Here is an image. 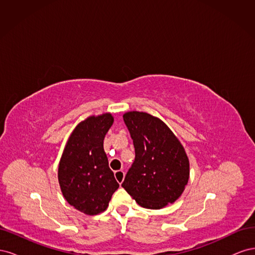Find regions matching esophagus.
Segmentation results:
<instances>
[{"mask_svg":"<svg viewBox=\"0 0 255 255\" xmlns=\"http://www.w3.org/2000/svg\"><path fill=\"white\" fill-rule=\"evenodd\" d=\"M115 177H116V180H117V182H118L119 184H122L123 180H125V172H123L122 170L116 171V172H115Z\"/></svg>","mask_w":255,"mask_h":255,"instance_id":"esophagus-1","label":"esophagus"}]
</instances>
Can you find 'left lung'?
<instances>
[{"instance_id":"left-lung-1","label":"left lung","mask_w":255,"mask_h":255,"mask_svg":"<svg viewBox=\"0 0 255 255\" xmlns=\"http://www.w3.org/2000/svg\"><path fill=\"white\" fill-rule=\"evenodd\" d=\"M133 139L135 160L122 187L142 207L159 210L179 199L189 179L182 143L160 119L146 113L123 115Z\"/></svg>"}]
</instances>
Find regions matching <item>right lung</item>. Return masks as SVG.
Here are the masks:
<instances>
[{"instance_id":"right-lung-1","label":"right lung","mask_w":255,"mask_h":255,"mask_svg":"<svg viewBox=\"0 0 255 255\" xmlns=\"http://www.w3.org/2000/svg\"><path fill=\"white\" fill-rule=\"evenodd\" d=\"M114 117L106 113L79 123L70 135L58 166V182L67 202L86 215L104 212L119 184L103 149Z\"/></svg>"}]
</instances>
